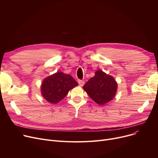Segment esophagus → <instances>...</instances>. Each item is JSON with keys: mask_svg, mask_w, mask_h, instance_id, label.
Returning a JSON list of instances; mask_svg holds the SVG:
<instances>
[{"mask_svg": "<svg viewBox=\"0 0 158 158\" xmlns=\"http://www.w3.org/2000/svg\"><path fill=\"white\" fill-rule=\"evenodd\" d=\"M78 83L79 85V86H82L85 85V81H82V80H79L78 81Z\"/></svg>", "mask_w": 158, "mask_h": 158, "instance_id": "1", "label": "esophagus"}]
</instances>
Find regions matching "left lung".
Returning <instances> with one entry per match:
<instances>
[{"label":"left lung","mask_w":158,"mask_h":158,"mask_svg":"<svg viewBox=\"0 0 158 158\" xmlns=\"http://www.w3.org/2000/svg\"><path fill=\"white\" fill-rule=\"evenodd\" d=\"M82 88L94 102L103 106L114 97L118 85L113 77L98 70L95 73V76L90 78Z\"/></svg>","instance_id":"obj_1"}]
</instances>
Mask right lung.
<instances>
[{"mask_svg": "<svg viewBox=\"0 0 158 158\" xmlns=\"http://www.w3.org/2000/svg\"><path fill=\"white\" fill-rule=\"evenodd\" d=\"M78 86L70 75L57 72L45 78L41 85V93L51 104H57L67 95L69 91Z\"/></svg>", "mask_w": 158, "mask_h": 158, "instance_id": "right-lung-1", "label": "right lung"}]
</instances>
